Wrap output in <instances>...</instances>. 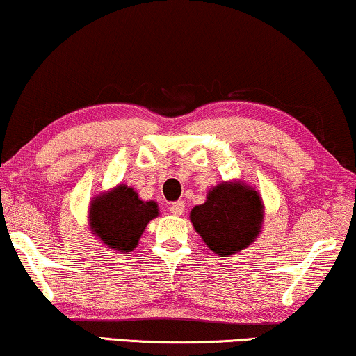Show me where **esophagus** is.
<instances>
[{"instance_id": "34e87169", "label": "esophagus", "mask_w": 356, "mask_h": 356, "mask_svg": "<svg viewBox=\"0 0 356 356\" xmlns=\"http://www.w3.org/2000/svg\"><path fill=\"white\" fill-rule=\"evenodd\" d=\"M169 211H171L174 216H180L185 211V204L184 202H174L171 207H169Z\"/></svg>"}]
</instances>
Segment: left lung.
I'll return each mask as SVG.
<instances>
[{
  "mask_svg": "<svg viewBox=\"0 0 356 356\" xmlns=\"http://www.w3.org/2000/svg\"><path fill=\"white\" fill-rule=\"evenodd\" d=\"M263 213L261 197L253 187L222 182L190 211V221L213 253L230 257L254 242L261 232Z\"/></svg>",
  "mask_w": 356,
  "mask_h": 356,
  "instance_id": "8db88e82",
  "label": "left lung"
}]
</instances>
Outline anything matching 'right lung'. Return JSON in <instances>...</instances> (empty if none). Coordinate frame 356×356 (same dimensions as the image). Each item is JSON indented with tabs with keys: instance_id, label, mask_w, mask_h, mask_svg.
<instances>
[{
	"instance_id": "add662e5",
	"label": "right lung",
	"mask_w": 356,
	"mask_h": 356,
	"mask_svg": "<svg viewBox=\"0 0 356 356\" xmlns=\"http://www.w3.org/2000/svg\"><path fill=\"white\" fill-rule=\"evenodd\" d=\"M158 211L156 203L142 202L132 187L121 184L92 200L90 229L106 247L130 253Z\"/></svg>"
}]
</instances>
